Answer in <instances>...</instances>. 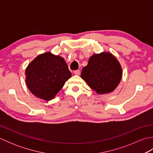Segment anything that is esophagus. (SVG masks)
<instances>
[{"label":"esophagus","instance_id":"34e87169","mask_svg":"<svg viewBox=\"0 0 153 153\" xmlns=\"http://www.w3.org/2000/svg\"><path fill=\"white\" fill-rule=\"evenodd\" d=\"M74 74L75 75H76V76H79V75H80V71L79 70H75L74 71Z\"/></svg>","mask_w":153,"mask_h":153}]
</instances>
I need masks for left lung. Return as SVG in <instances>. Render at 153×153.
<instances>
[{
	"label": "left lung",
	"instance_id": "left-lung-1",
	"mask_svg": "<svg viewBox=\"0 0 153 153\" xmlns=\"http://www.w3.org/2000/svg\"><path fill=\"white\" fill-rule=\"evenodd\" d=\"M122 77L121 65L109 52L92 55L81 74V77L99 95L112 92L119 85Z\"/></svg>",
	"mask_w": 153,
	"mask_h": 153
}]
</instances>
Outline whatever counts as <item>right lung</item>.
<instances>
[{
    "label": "right lung",
    "instance_id": "right-lung-1",
    "mask_svg": "<svg viewBox=\"0 0 153 153\" xmlns=\"http://www.w3.org/2000/svg\"><path fill=\"white\" fill-rule=\"evenodd\" d=\"M25 75L30 92L45 100L53 99L71 77L64 58L51 52L38 55L28 64Z\"/></svg>",
    "mask_w": 153,
    "mask_h": 153
}]
</instances>
